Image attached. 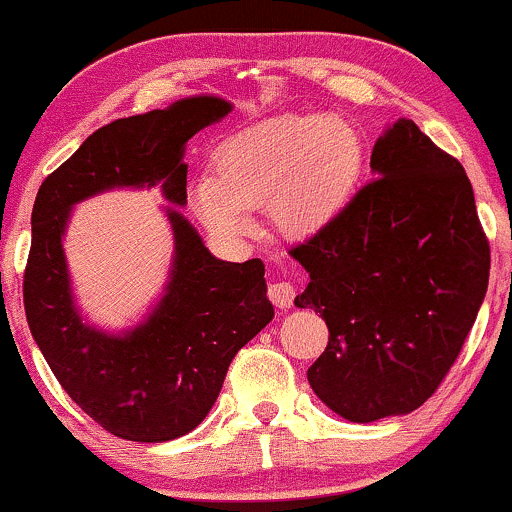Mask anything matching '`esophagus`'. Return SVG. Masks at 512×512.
Segmentation results:
<instances>
[{
    "instance_id": "34e87169",
    "label": "esophagus",
    "mask_w": 512,
    "mask_h": 512,
    "mask_svg": "<svg viewBox=\"0 0 512 512\" xmlns=\"http://www.w3.org/2000/svg\"><path fill=\"white\" fill-rule=\"evenodd\" d=\"M267 295L276 307L286 310V307H291L295 300V286L291 281H274V283H269Z\"/></svg>"
}]
</instances>
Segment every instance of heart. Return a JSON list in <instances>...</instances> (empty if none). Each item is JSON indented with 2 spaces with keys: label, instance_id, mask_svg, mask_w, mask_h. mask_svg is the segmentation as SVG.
Here are the masks:
<instances>
[{
  "label": "heart",
  "instance_id": "heart-1",
  "mask_svg": "<svg viewBox=\"0 0 512 512\" xmlns=\"http://www.w3.org/2000/svg\"><path fill=\"white\" fill-rule=\"evenodd\" d=\"M365 145L346 121L283 116L233 135L217 155V176L193 188L197 217L221 238L252 231L248 209L272 207L283 233L315 236L341 217L360 186Z\"/></svg>",
  "mask_w": 512,
  "mask_h": 512
}]
</instances>
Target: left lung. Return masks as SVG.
I'll return each instance as SVG.
<instances>
[{
	"mask_svg": "<svg viewBox=\"0 0 512 512\" xmlns=\"http://www.w3.org/2000/svg\"><path fill=\"white\" fill-rule=\"evenodd\" d=\"M377 178L341 217L291 248L310 274L295 298L329 326L307 369L322 403L350 422L405 415L458 360L491 250L463 164L400 119L372 150Z\"/></svg>",
	"mask_w": 512,
	"mask_h": 512,
	"instance_id": "1",
	"label": "left lung"
}]
</instances>
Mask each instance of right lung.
<instances>
[{"mask_svg": "<svg viewBox=\"0 0 512 512\" xmlns=\"http://www.w3.org/2000/svg\"><path fill=\"white\" fill-rule=\"evenodd\" d=\"M231 104L188 97L169 109L116 119L52 171L33 205L23 305L35 343L73 403L109 434L162 443L193 432L217 400L231 360L272 322L262 260L221 262L178 212L166 295L138 329L109 336L73 307L61 236L76 202L116 186L162 183L186 205V143Z\"/></svg>", "mask_w": 512, "mask_h": 512, "instance_id": "obj_1", "label": "right lung"}]
</instances>
